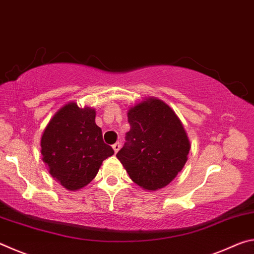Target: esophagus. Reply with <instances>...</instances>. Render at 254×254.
Segmentation results:
<instances>
[{
	"mask_svg": "<svg viewBox=\"0 0 254 254\" xmlns=\"http://www.w3.org/2000/svg\"><path fill=\"white\" fill-rule=\"evenodd\" d=\"M112 147H113V149H114V152L117 153L119 150H120V148H121V143L120 142H117V143H114L113 145H112Z\"/></svg>",
	"mask_w": 254,
	"mask_h": 254,
	"instance_id": "1",
	"label": "esophagus"
}]
</instances>
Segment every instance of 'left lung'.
<instances>
[{
	"mask_svg": "<svg viewBox=\"0 0 254 254\" xmlns=\"http://www.w3.org/2000/svg\"><path fill=\"white\" fill-rule=\"evenodd\" d=\"M127 122L130 131L118 159L140 187L167 186L183 169L190 149L180 120L165 103L149 98L130 109Z\"/></svg>",
	"mask_w": 254,
	"mask_h": 254,
	"instance_id": "obj_1",
	"label": "left lung"
}]
</instances>
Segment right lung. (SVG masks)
<instances>
[{
    "instance_id": "obj_1",
    "label": "right lung",
    "mask_w": 254,
    "mask_h": 254,
    "mask_svg": "<svg viewBox=\"0 0 254 254\" xmlns=\"http://www.w3.org/2000/svg\"><path fill=\"white\" fill-rule=\"evenodd\" d=\"M42 160L55 179L69 190L95 178L102 162L114 154L103 141L95 111L69 103L54 115L41 137Z\"/></svg>"
}]
</instances>
